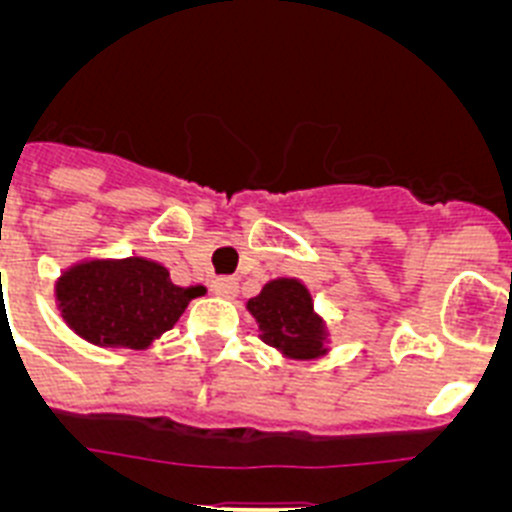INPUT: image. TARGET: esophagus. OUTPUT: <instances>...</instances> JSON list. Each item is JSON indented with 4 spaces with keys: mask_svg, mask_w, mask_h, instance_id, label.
I'll return each mask as SVG.
<instances>
[{
    "mask_svg": "<svg viewBox=\"0 0 512 512\" xmlns=\"http://www.w3.org/2000/svg\"><path fill=\"white\" fill-rule=\"evenodd\" d=\"M212 287H215V295H220V297H235V292H238V279L235 277H220V279H215V284H212Z\"/></svg>",
    "mask_w": 512,
    "mask_h": 512,
    "instance_id": "obj_1",
    "label": "esophagus"
}]
</instances>
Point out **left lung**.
Instances as JSON below:
<instances>
[{
    "mask_svg": "<svg viewBox=\"0 0 512 512\" xmlns=\"http://www.w3.org/2000/svg\"><path fill=\"white\" fill-rule=\"evenodd\" d=\"M261 330V341L289 359H315L325 354V323L312 310V297L297 279H274L248 300Z\"/></svg>",
    "mask_w": 512,
    "mask_h": 512,
    "instance_id": "8db88e82",
    "label": "left lung"
}]
</instances>
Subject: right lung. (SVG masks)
Masks as SVG:
<instances>
[{"instance_id": "right-lung-1", "label": "right lung", "mask_w": 512, "mask_h": 512, "mask_svg": "<svg viewBox=\"0 0 512 512\" xmlns=\"http://www.w3.org/2000/svg\"><path fill=\"white\" fill-rule=\"evenodd\" d=\"M205 287H176L156 261H84L63 271L56 300L63 320L94 346L148 348L174 328Z\"/></svg>"}]
</instances>
